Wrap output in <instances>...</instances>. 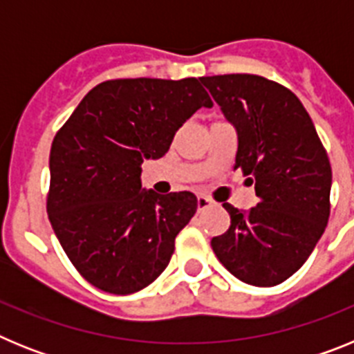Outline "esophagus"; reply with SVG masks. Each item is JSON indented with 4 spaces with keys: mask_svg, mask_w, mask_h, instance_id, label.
Here are the masks:
<instances>
[{
    "mask_svg": "<svg viewBox=\"0 0 354 354\" xmlns=\"http://www.w3.org/2000/svg\"><path fill=\"white\" fill-rule=\"evenodd\" d=\"M209 205H212V202L207 196H198V198H196V207H198V211H204Z\"/></svg>",
    "mask_w": 354,
    "mask_h": 354,
    "instance_id": "34e87169",
    "label": "esophagus"
}]
</instances>
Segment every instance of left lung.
Returning a JSON list of instances; mask_svg holds the SVG:
<instances>
[{
  "label": "left lung",
  "instance_id": "obj_1",
  "mask_svg": "<svg viewBox=\"0 0 354 354\" xmlns=\"http://www.w3.org/2000/svg\"><path fill=\"white\" fill-rule=\"evenodd\" d=\"M214 101L237 129L234 170L255 186L259 202L237 211L212 237L216 257L241 282L273 287L305 264L330 218L331 165L310 115L277 81L257 74L204 76Z\"/></svg>",
  "mask_w": 354,
  "mask_h": 354
}]
</instances>
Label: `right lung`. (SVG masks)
I'll use <instances>...</instances> for the list:
<instances>
[{"mask_svg":"<svg viewBox=\"0 0 354 354\" xmlns=\"http://www.w3.org/2000/svg\"><path fill=\"white\" fill-rule=\"evenodd\" d=\"M212 101L196 77L108 80L83 97L51 145L48 216L77 273L109 294L145 289L167 270L196 212L189 192H142L143 159Z\"/></svg>","mask_w":354,"mask_h":354,"instance_id":"1","label":"right lung"}]
</instances>
